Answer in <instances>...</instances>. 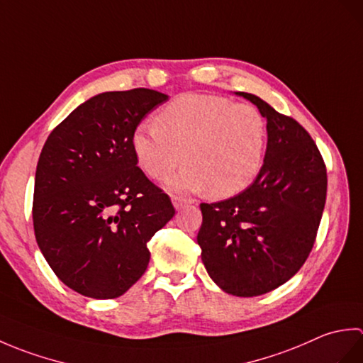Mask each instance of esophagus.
I'll return each mask as SVG.
<instances>
[{"instance_id":"1","label":"esophagus","mask_w":363,"mask_h":363,"mask_svg":"<svg viewBox=\"0 0 363 363\" xmlns=\"http://www.w3.org/2000/svg\"><path fill=\"white\" fill-rule=\"evenodd\" d=\"M172 199H173V204H174V207H176L177 211L182 209V207H186L187 204L191 203V199L184 198V196H181V195H173Z\"/></svg>"}]
</instances>
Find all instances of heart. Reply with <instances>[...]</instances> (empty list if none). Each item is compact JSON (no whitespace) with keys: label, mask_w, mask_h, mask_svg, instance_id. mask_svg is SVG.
Returning a JSON list of instances; mask_svg holds the SVG:
<instances>
[{"label":"heart","mask_w":363,"mask_h":363,"mask_svg":"<svg viewBox=\"0 0 363 363\" xmlns=\"http://www.w3.org/2000/svg\"><path fill=\"white\" fill-rule=\"evenodd\" d=\"M268 143L267 120L251 104H237L217 95L176 96L134 133L138 165L152 179L169 177L168 187L184 191L209 189L215 198H229L248 189L264 165Z\"/></svg>","instance_id":"1"}]
</instances>
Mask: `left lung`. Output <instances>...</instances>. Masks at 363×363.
Masks as SVG:
<instances>
[{"label":"left lung","mask_w":363,"mask_h":363,"mask_svg":"<svg viewBox=\"0 0 363 363\" xmlns=\"http://www.w3.org/2000/svg\"><path fill=\"white\" fill-rule=\"evenodd\" d=\"M267 118L264 165L251 186L201 203L198 245L207 273L229 295L259 296L295 276L309 257L326 203V165L299 123L256 95L237 91Z\"/></svg>","instance_id":"8db88e82"}]
</instances>
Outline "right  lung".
I'll return each instance as SVG.
<instances>
[{"label":"right lung","instance_id":"add662e5","mask_svg":"<svg viewBox=\"0 0 363 363\" xmlns=\"http://www.w3.org/2000/svg\"><path fill=\"white\" fill-rule=\"evenodd\" d=\"M168 99L150 89L99 94L52 129L35 172L38 248L67 287L118 298L150 264L151 237L173 218L164 190L138 168L137 126Z\"/></svg>","mask_w":363,"mask_h":363}]
</instances>
